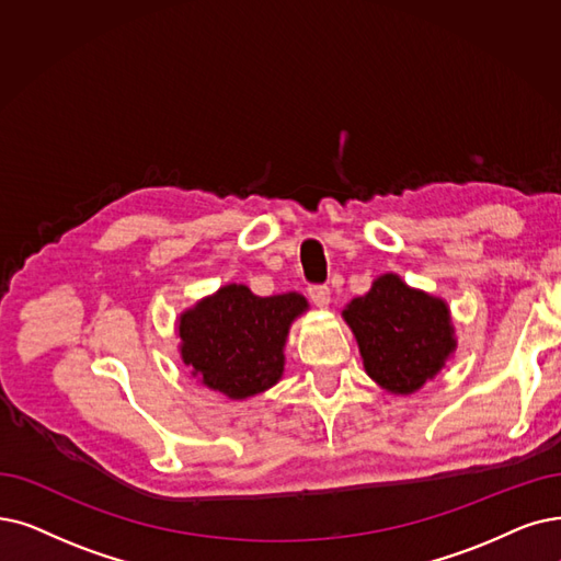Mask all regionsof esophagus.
Masks as SVG:
<instances>
[{"label": "esophagus", "mask_w": 561, "mask_h": 561, "mask_svg": "<svg viewBox=\"0 0 561 561\" xmlns=\"http://www.w3.org/2000/svg\"><path fill=\"white\" fill-rule=\"evenodd\" d=\"M308 297L316 306L327 308L331 304V289L327 285H312V287H308Z\"/></svg>", "instance_id": "34e87169"}]
</instances>
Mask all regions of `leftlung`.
I'll list each match as a JSON object with an SVG mask.
<instances>
[{
    "label": "left lung",
    "mask_w": 561,
    "mask_h": 561,
    "mask_svg": "<svg viewBox=\"0 0 561 561\" xmlns=\"http://www.w3.org/2000/svg\"><path fill=\"white\" fill-rule=\"evenodd\" d=\"M343 320L368 377L393 396L423 389L458 347L449 304L398 274L377 276L364 297L343 308Z\"/></svg>",
    "instance_id": "left-lung-1"
}]
</instances>
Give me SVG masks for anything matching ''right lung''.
Wrapping results in <instances>:
<instances>
[{
	"mask_svg": "<svg viewBox=\"0 0 561 561\" xmlns=\"http://www.w3.org/2000/svg\"><path fill=\"white\" fill-rule=\"evenodd\" d=\"M308 310L299 293L257 297L228 283L176 318L182 362L197 382L245 400L280 382L289 327Z\"/></svg>",
	"mask_w": 561,
	"mask_h": 561,
	"instance_id": "obj_1",
	"label": "right lung"
}]
</instances>
